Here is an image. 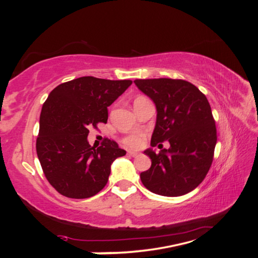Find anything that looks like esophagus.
Masks as SVG:
<instances>
[{
	"label": "esophagus",
	"instance_id": "34e87169",
	"mask_svg": "<svg viewBox=\"0 0 258 258\" xmlns=\"http://www.w3.org/2000/svg\"><path fill=\"white\" fill-rule=\"evenodd\" d=\"M127 154L130 155V156H132V157H137V156H139V152H135V151H127Z\"/></svg>",
	"mask_w": 258,
	"mask_h": 258
}]
</instances>
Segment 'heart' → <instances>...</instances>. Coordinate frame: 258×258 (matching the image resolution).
<instances>
[{"mask_svg": "<svg viewBox=\"0 0 258 258\" xmlns=\"http://www.w3.org/2000/svg\"><path fill=\"white\" fill-rule=\"evenodd\" d=\"M146 139V134L140 131H135V132L130 133L128 135L123 139V143L131 148H139L143 145Z\"/></svg>", "mask_w": 258, "mask_h": 258, "instance_id": "obj_1", "label": "heart"}]
</instances>
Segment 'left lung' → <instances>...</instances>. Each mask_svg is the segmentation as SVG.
Listing matches in <instances>:
<instances>
[{
    "mask_svg": "<svg viewBox=\"0 0 258 258\" xmlns=\"http://www.w3.org/2000/svg\"><path fill=\"white\" fill-rule=\"evenodd\" d=\"M157 108L151 147L168 141L169 149L145 151L151 167L140 174L148 190L178 197L196 189L211 168L217 134L211 106L197 86L184 80H135Z\"/></svg>",
    "mask_w": 258,
    "mask_h": 258,
    "instance_id": "left-lung-1",
    "label": "left lung"
}]
</instances>
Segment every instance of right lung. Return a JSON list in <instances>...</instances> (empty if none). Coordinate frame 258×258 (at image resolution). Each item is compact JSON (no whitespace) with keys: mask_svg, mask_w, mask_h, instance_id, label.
Segmentation results:
<instances>
[{"mask_svg":"<svg viewBox=\"0 0 258 258\" xmlns=\"http://www.w3.org/2000/svg\"><path fill=\"white\" fill-rule=\"evenodd\" d=\"M131 84L84 76L58 85L43 103L36 152L46 180L60 195L90 198L107 184L112 161L126 151L109 139L91 147L89 128L107 123L108 107Z\"/></svg>","mask_w":258,"mask_h":258,"instance_id":"right-lung-1","label":"right lung"}]
</instances>
